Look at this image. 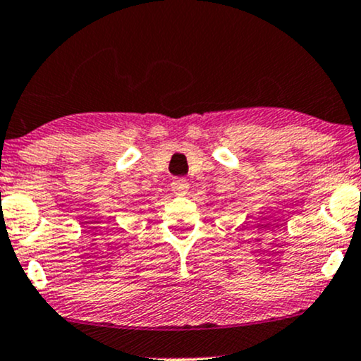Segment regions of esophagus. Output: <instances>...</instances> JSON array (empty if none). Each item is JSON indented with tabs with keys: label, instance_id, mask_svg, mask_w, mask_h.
I'll return each mask as SVG.
<instances>
[{
	"label": "esophagus",
	"instance_id": "obj_1",
	"mask_svg": "<svg viewBox=\"0 0 361 361\" xmlns=\"http://www.w3.org/2000/svg\"><path fill=\"white\" fill-rule=\"evenodd\" d=\"M188 188H190V185H188V181L185 180V178H175V180H173L171 190H173V193H175V195L188 193Z\"/></svg>",
	"mask_w": 361,
	"mask_h": 361
}]
</instances>
